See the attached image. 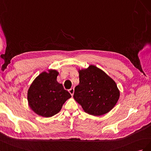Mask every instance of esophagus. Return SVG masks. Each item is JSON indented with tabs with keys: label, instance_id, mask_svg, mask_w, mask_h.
Segmentation results:
<instances>
[{
	"label": "esophagus",
	"instance_id": "1",
	"mask_svg": "<svg viewBox=\"0 0 151 151\" xmlns=\"http://www.w3.org/2000/svg\"><path fill=\"white\" fill-rule=\"evenodd\" d=\"M69 92H70V94L73 96V94H74V88H70V90H69Z\"/></svg>",
	"mask_w": 151,
	"mask_h": 151
}]
</instances>
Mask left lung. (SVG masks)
<instances>
[{
	"instance_id": "1",
	"label": "left lung",
	"mask_w": 151,
	"mask_h": 151,
	"mask_svg": "<svg viewBox=\"0 0 151 151\" xmlns=\"http://www.w3.org/2000/svg\"><path fill=\"white\" fill-rule=\"evenodd\" d=\"M78 73L80 83L75 88V100L89 114L101 116L109 112L119 98L115 81L93 65Z\"/></svg>"
}]
</instances>
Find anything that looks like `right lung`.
Masks as SVG:
<instances>
[{
    "instance_id": "1",
    "label": "right lung",
    "mask_w": 151,
    "mask_h": 151,
    "mask_svg": "<svg viewBox=\"0 0 151 151\" xmlns=\"http://www.w3.org/2000/svg\"><path fill=\"white\" fill-rule=\"evenodd\" d=\"M58 71L50 70L41 73L28 90L29 106L36 114L49 118L58 113L71 96L57 81Z\"/></svg>"
}]
</instances>
